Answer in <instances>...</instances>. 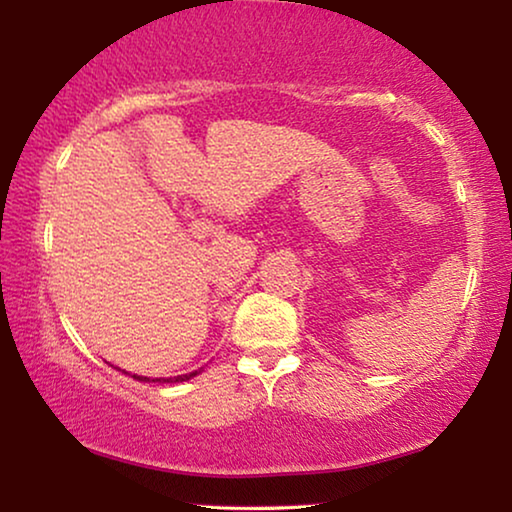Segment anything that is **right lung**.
Segmentation results:
<instances>
[{"instance_id": "1", "label": "right lung", "mask_w": 512, "mask_h": 512, "mask_svg": "<svg viewBox=\"0 0 512 512\" xmlns=\"http://www.w3.org/2000/svg\"><path fill=\"white\" fill-rule=\"evenodd\" d=\"M193 375H198V370H195V373H191V375H179V377H174V382H184V380H191ZM137 377V375H135ZM137 380H149V377H137ZM170 382V380H167Z\"/></svg>"}]
</instances>
